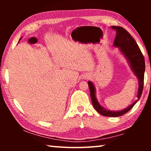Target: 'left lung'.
<instances>
[{
  "label": "left lung",
  "mask_w": 151,
  "mask_h": 151,
  "mask_svg": "<svg viewBox=\"0 0 151 151\" xmlns=\"http://www.w3.org/2000/svg\"><path fill=\"white\" fill-rule=\"evenodd\" d=\"M111 29L115 30L116 37L114 39L113 47H118L121 53L126 58L132 73L137 76L139 81V88L137 101L131 104L127 108L122 111H112L104 109L102 106L97 100L96 97V89L94 85L91 81L88 82V85L90 89V93L92 103L94 108L101 115L105 116L118 117L123 115L129 112L134 106L137 101L139 100L142 93L143 85H144V75L145 71V58L140 51L139 46L132 36L124 28L121 27L112 26Z\"/></svg>",
  "instance_id": "obj_1"
}]
</instances>
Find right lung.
Wrapping results in <instances>:
<instances>
[{
  "label": "right lung",
  "instance_id": "obj_1",
  "mask_svg": "<svg viewBox=\"0 0 151 151\" xmlns=\"http://www.w3.org/2000/svg\"><path fill=\"white\" fill-rule=\"evenodd\" d=\"M20 39H21V38H20Z\"/></svg>",
  "mask_w": 151,
  "mask_h": 151
}]
</instances>
